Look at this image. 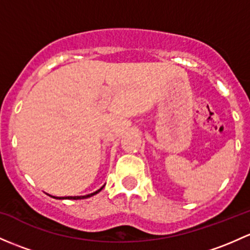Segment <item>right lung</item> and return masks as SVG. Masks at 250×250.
<instances>
[{"mask_svg": "<svg viewBox=\"0 0 250 250\" xmlns=\"http://www.w3.org/2000/svg\"><path fill=\"white\" fill-rule=\"evenodd\" d=\"M103 188H104V186L102 188H99L98 190L94 191V193L87 194V195H83V196H61V198H59V196H52V198H54V199H69V200H80V199H87V198H91V196L96 195V194L99 193V191H101ZM50 196H51V195H50Z\"/></svg>", "mask_w": 250, "mask_h": 250, "instance_id": "add662e5", "label": "right lung"}]
</instances>
